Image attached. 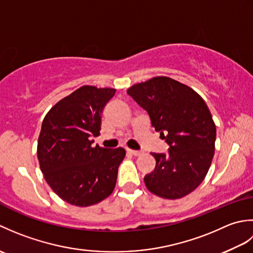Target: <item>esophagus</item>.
<instances>
[{"label":"esophagus","instance_id":"esophagus-1","mask_svg":"<svg viewBox=\"0 0 253 253\" xmlns=\"http://www.w3.org/2000/svg\"><path fill=\"white\" fill-rule=\"evenodd\" d=\"M127 152L133 154V155H140L141 151H138V150H131V149H127Z\"/></svg>","mask_w":253,"mask_h":253}]
</instances>
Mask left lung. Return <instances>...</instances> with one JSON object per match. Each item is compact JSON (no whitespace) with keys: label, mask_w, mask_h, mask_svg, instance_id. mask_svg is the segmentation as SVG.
Wrapping results in <instances>:
<instances>
[{"label":"left lung","mask_w":253,"mask_h":253,"mask_svg":"<svg viewBox=\"0 0 253 253\" xmlns=\"http://www.w3.org/2000/svg\"><path fill=\"white\" fill-rule=\"evenodd\" d=\"M128 95L147 111L169 152L152 153L155 169L144 176L154 195L179 199L203 181L211 165L216 127L206 102L196 91L169 77L133 84Z\"/></svg>","instance_id":"8db88e82"}]
</instances>
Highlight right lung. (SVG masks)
Returning a JSON list of instances; mask_svg holds the SVG:
<instances>
[{
  "instance_id": "1",
  "label": "right lung",
  "mask_w": 253,
  "mask_h": 253,
  "mask_svg": "<svg viewBox=\"0 0 253 253\" xmlns=\"http://www.w3.org/2000/svg\"><path fill=\"white\" fill-rule=\"evenodd\" d=\"M115 89L83 85L56 103L42 122L38 160L47 184L74 206L88 207L109 197L126 151L105 149L93 140L101 113Z\"/></svg>"
}]
</instances>
